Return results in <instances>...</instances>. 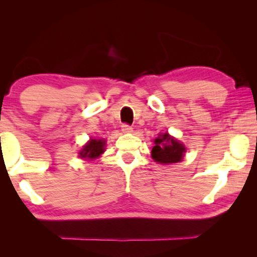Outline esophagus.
<instances>
[{
	"instance_id": "esophagus-1",
	"label": "esophagus",
	"mask_w": 257,
	"mask_h": 257,
	"mask_svg": "<svg viewBox=\"0 0 257 257\" xmlns=\"http://www.w3.org/2000/svg\"><path fill=\"white\" fill-rule=\"evenodd\" d=\"M122 132H123V133H132L133 127H132V125L127 124V123H123V124H122Z\"/></svg>"
}]
</instances>
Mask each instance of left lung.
<instances>
[{"label":"left lung","mask_w":257,"mask_h":257,"mask_svg":"<svg viewBox=\"0 0 257 257\" xmlns=\"http://www.w3.org/2000/svg\"><path fill=\"white\" fill-rule=\"evenodd\" d=\"M185 147L173 139L168 133L158 136L155 140V147L151 150V156L158 163L171 164L183 160Z\"/></svg>","instance_id":"1"}]
</instances>
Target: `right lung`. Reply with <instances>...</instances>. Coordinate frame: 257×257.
<instances>
[{"label":"right lung","mask_w":257,"mask_h":257,"mask_svg":"<svg viewBox=\"0 0 257 257\" xmlns=\"http://www.w3.org/2000/svg\"><path fill=\"white\" fill-rule=\"evenodd\" d=\"M104 148V141L102 140H91L86 146L82 148L80 151V156L82 158H88V160H93V158L99 157L101 154L103 153Z\"/></svg>","instance_id":"add662e5"}]
</instances>
